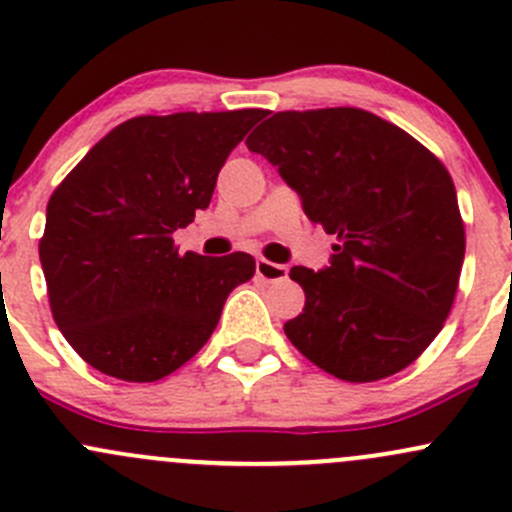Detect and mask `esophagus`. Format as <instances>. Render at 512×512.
Returning <instances> with one entry per match:
<instances>
[{
  "instance_id": "esophagus-1",
  "label": "esophagus",
  "mask_w": 512,
  "mask_h": 512,
  "mask_svg": "<svg viewBox=\"0 0 512 512\" xmlns=\"http://www.w3.org/2000/svg\"><path fill=\"white\" fill-rule=\"evenodd\" d=\"M255 272L262 282H282L287 280V267L277 265V262L270 260H257L255 262Z\"/></svg>"
}]
</instances>
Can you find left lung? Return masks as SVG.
<instances>
[{
  "instance_id": "8db88e82",
  "label": "left lung",
  "mask_w": 512,
  "mask_h": 512,
  "mask_svg": "<svg viewBox=\"0 0 512 512\" xmlns=\"http://www.w3.org/2000/svg\"><path fill=\"white\" fill-rule=\"evenodd\" d=\"M245 143L337 237L329 267L289 270L307 297L289 342L344 381L406 369L443 329L466 255L446 165L361 108L272 113Z\"/></svg>"
}]
</instances>
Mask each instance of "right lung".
<instances>
[{
  "mask_svg": "<svg viewBox=\"0 0 512 512\" xmlns=\"http://www.w3.org/2000/svg\"><path fill=\"white\" fill-rule=\"evenodd\" d=\"M260 118V108L131 118L51 193L39 240L51 314L101 374H173L215 332L227 294L252 280V255H178L173 232L208 208L220 168Z\"/></svg>",
  "mask_w": 512,
  "mask_h": 512,
  "instance_id": "obj_1",
  "label": "right lung"
}]
</instances>
